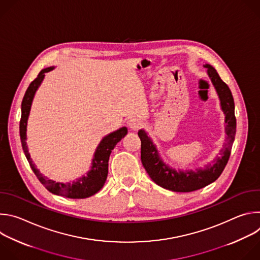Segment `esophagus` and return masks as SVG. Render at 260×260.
Here are the masks:
<instances>
[{"label": "esophagus", "mask_w": 260, "mask_h": 260, "mask_svg": "<svg viewBox=\"0 0 260 260\" xmlns=\"http://www.w3.org/2000/svg\"><path fill=\"white\" fill-rule=\"evenodd\" d=\"M142 125H143V122L139 118H132L128 122V126L133 131H138L139 128H141Z\"/></svg>", "instance_id": "34e87169"}]
</instances>
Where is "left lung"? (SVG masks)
I'll use <instances>...</instances> for the list:
<instances>
[{
  "label": "left lung",
  "mask_w": 260,
  "mask_h": 260,
  "mask_svg": "<svg viewBox=\"0 0 260 260\" xmlns=\"http://www.w3.org/2000/svg\"><path fill=\"white\" fill-rule=\"evenodd\" d=\"M205 68H208V75L216 88L221 108L225 114L226 143L223 149L221 150V156L217 157L212 165L206 166L205 169H199L196 172H177L162 162L155 146L147 134L143 129L138 133L141 139V160L146 172L159 186L176 192L194 191L216 181L228 165L236 136L237 120L232 91L228 84L221 80L218 73L212 66L205 64Z\"/></svg>",
  "instance_id": "obj_1"
}]
</instances>
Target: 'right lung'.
Returning <instances> with one entry per match:
<instances>
[{"instance_id": "1", "label": "right lung", "mask_w": 260, "mask_h": 260, "mask_svg": "<svg viewBox=\"0 0 260 260\" xmlns=\"http://www.w3.org/2000/svg\"><path fill=\"white\" fill-rule=\"evenodd\" d=\"M52 69L53 68L50 67L42 70L39 73V75L37 76V78L30 82L29 86L27 87L24 93V96L21 103V118L19 122V134H20L22 149L32 172L35 173L37 178L39 179V181L43 184V186L48 191H50L51 193H54L60 197L70 198V199H85L95 194L104 186L108 176V161H109L110 154L114 149L116 144L127 134V128L121 127L116 132H113L112 134L106 136L101 141L100 145L96 148L94 157L92 159L91 170L88 172L86 177L84 176L80 178L78 181L73 182V184L71 183L64 184V183H56L55 181L49 180L48 178L42 176V174L36 169L35 165L32 164V160L27 150V146L25 143L26 123H27V118H28L29 110H30L35 92L41 84L45 76V73L51 71Z\"/></svg>"}]
</instances>
